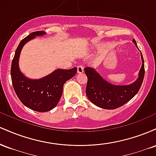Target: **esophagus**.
I'll use <instances>...</instances> for the list:
<instances>
[{
	"label": "esophagus",
	"instance_id": "1",
	"mask_svg": "<svg viewBox=\"0 0 156 156\" xmlns=\"http://www.w3.org/2000/svg\"><path fill=\"white\" fill-rule=\"evenodd\" d=\"M77 71H78V73H82L83 72V66L78 65L77 67Z\"/></svg>",
	"mask_w": 156,
	"mask_h": 156
}]
</instances>
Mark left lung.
<instances>
[{
    "label": "left lung",
    "mask_w": 156,
    "mask_h": 156,
    "mask_svg": "<svg viewBox=\"0 0 156 156\" xmlns=\"http://www.w3.org/2000/svg\"><path fill=\"white\" fill-rule=\"evenodd\" d=\"M133 42L137 47L135 39ZM142 65L138 79L130 85H113L103 79L92 67H86L84 72L87 76L86 94L93 104L101 108L115 109L125 105L133 98L142 84L144 76V58L141 53Z\"/></svg>",
    "instance_id": "obj_1"
}]
</instances>
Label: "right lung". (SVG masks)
Wrapping results in <instances>:
<instances>
[{"instance_id":"add662e5","label":"right lung","mask_w":156,"mask_h":156,"mask_svg":"<svg viewBox=\"0 0 156 156\" xmlns=\"http://www.w3.org/2000/svg\"><path fill=\"white\" fill-rule=\"evenodd\" d=\"M45 34L43 31H35L22 39L16 50L11 67L12 85L20 101L26 107L39 112H48L56 106L62 97L64 83L77 72L76 67L58 69L41 79L31 80L20 71L18 61L23 45L37 36Z\"/></svg>"}]
</instances>
